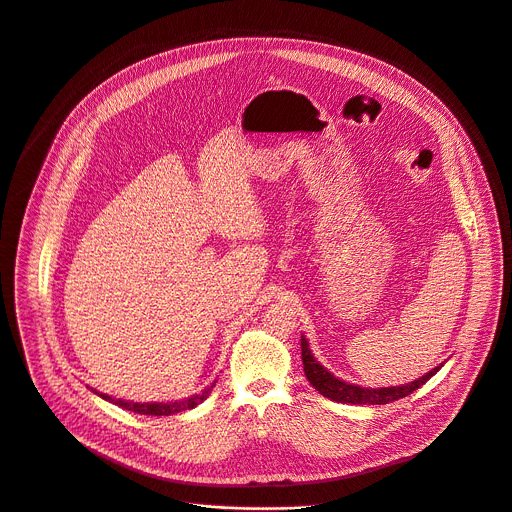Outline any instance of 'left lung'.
Here are the masks:
<instances>
[{
	"instance_id": "8db88e82",
	"label": "left lung",
	"mask_w": 512,
	"mask_h": 512,
	"mask_svg": "<svg viewBox=\"0 0 512 512\" xmlns=\"http://www.w3.org/2000/svg\"><path fill=\"white\" fill-rule=\"evenodd\" d=\"M300 347H302V363H304V374L308 378V382L314 386V390H318L324 398H331L335 402H341V404H388V402H394V400H400L408 394H412L414 390L421 388L425 382H429L437 371L441 369L435 367L431 369L429 374H425L423 378H418L410 384H404V386H390V388H361V386H355V384H347L339 378H335L331 371L320 365V361H316V357L312 355L310 347H308V341L306 337L302 335L300 339Z\"/></svg>"
}]
</instances>
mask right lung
<instances>
[{
    "mask_svg": "<svg viewBox=\"0 0 512 512\" xmlns=\"http://www.w3.org/2000/svg\"><path fill=\"white\" fill-rule=\"evenodd\" d=\"M214 384H216V382H214ZM214 384L208 386L206 390H202L200 394H194L192 398L175 400V402H128V400H120V398L116 400V398H112V396H108V394H100V392H96L94 388H91V392H96V394L102 396L104 400H108V402H112V404H116V406H120V408H124V410H132V412H136V414L169 416V414H175V412H183V410L196 408L200 402H204V400L208 398V394H210V390L214 388Z\"/></svg>",
    "mask_w": 512,
    "mask_h": 512,
    "instance_id": "1",
    "label": "right lung"
}]
</instances>
